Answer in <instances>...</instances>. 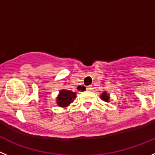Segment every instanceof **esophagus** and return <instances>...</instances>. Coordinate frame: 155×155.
<instances>
[{
  "label": "esophagus",
  "mask_w": 155,
  "mask_h": 155,
  "mask_svg": "<svg viewBox=\"0 0 155 155\" xmlns=\"http://www.w3.org/2000/svg\"><path fill=\"white\" fill-rule=\"evenodd\" d=\"M92 89H93V88H92L91 86H86V90H87V91H91Z\"/></svg>",
  "instance_id": "esophagus-1"
}]
</instances>
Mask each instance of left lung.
<instances>
[{"mask_svg": "<svg viewBox=\"0 0 155 155\" xmlns=\"http://www.w3.org/2000/svg\"><path fill=\"white\" fill-rule=\"evenodd\" d=\"M100 98L103 100H104L105 102H109V100H110V95L107 92L104 91V93H102L101 96H100Z\"/></svg>", "mask_w": 155, "mask_h": 155, "instance_id": "left-lung-1", "label": "left lung"}]
</instances>
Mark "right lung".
<instances>
[{
  "label": "right lung",
  "mask_w": 155,
  "mask_h": 155,
  "mask_svg": "<svg viewBox=\"0 0 155 155\" xmlns=\"http://www.w3.org/2000/svg\"><path fill=\"white\" fill-rule=\"evenodd\" d=\"M76 93L70 91V90H60L59 94L57 97V104L60 107H66L73 102L76 98Z\"/></svg>",
  "instance_id": "right-lung-1"
}]
</instances>
